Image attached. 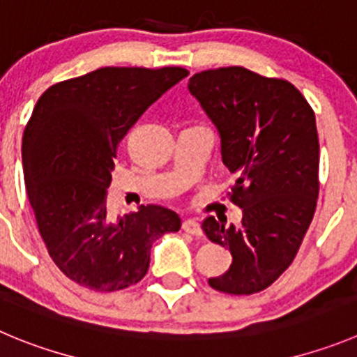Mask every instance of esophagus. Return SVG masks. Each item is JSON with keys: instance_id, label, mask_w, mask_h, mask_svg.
<instances>
[{"instance_id": "1", "label": "esophagus", "mask_w": 357, "mask_h": 357, "mask_svg": "<svg viewBox=\"0 0 357 357\" xmlns=\"http://www.w3.org/2000/svg\"><path fill=\"white\" fill-rule=\"evenodd\" d=\"M183 231H185L186 234L202 236L201 225H199V222H195V220H185V222H183Z\"/></svg>"}]
</instances>
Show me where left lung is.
Instances as JSON below:
<instances>
[{
	"mask_svg": "<svg viewBox=\"0 0 357 357\" xmlns=\"http://www.w3.org/2000/svg\"><path fill=\"white\" fill-rule=\"evenodd\" d=\"M190 93L218 128L222 158L236 172L229 197L239 225L202 222L209 241L229 248L232 264L209 278L215 291L250 296L268 289L294 261L319 197L315 112L294 84L243 66L204 70Z\"/></svg>",
	"mask_w": 357,
	"mask_h": 357,
	"instance_id": "1",
	"label": "left lung"
}]
</instances>
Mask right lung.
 I'll use <instances>...</instances> for the list:
<instances>
[{"mask_svg": "<svg viewBox=\"0 0 357 357\" xmlns=\"http://www.w3.org/2000/svg\"><path fill=\"white\" fill-rule=\"evenodd\" d=\"M188 75L181 66H103L43 91L22 135V165L40 236L63 275L98 292L137 284L153 241L181 220L162 206L112 220L116 149L153 102Z\"/></svg>", "mask_w": 357, "mask_h": 357, "instance_id": "1", "label": "right lung"}]
</instances>
